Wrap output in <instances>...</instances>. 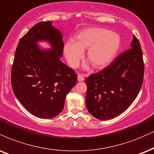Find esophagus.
<instances>
[{
    "label": "esophagus",
    "instance_id": "esophagus-1",
    "mask_svg": "<svg viewBox=\"0 0 154 154\" xmlns=\"http://www.w3.org/2000/svg\"><path fill=\"white\" fill-rule=\"evenodd\" d=\"M77 79H78L79 82H82V81H83L85 79L84 76L81 75V74H79V75H77Z\"/></svg>",
    "mask_w": 154,
    "mask_h": 154
}]
</instances>
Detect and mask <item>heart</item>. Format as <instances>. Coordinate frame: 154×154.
I'll use <instances>...</instances> for the list:
<instances>
[{
  "label": "heart",
  "mask_w": 154,
  "mask_h": 154,
  "mask_svg": "<svg viewBox=\"0 0 154 154\" xmlns=\"http://www.w3.org/2000/svg\"><path fill=\"white\" fill-rule=\"evenodd\" d=\"M120 45V36L116 33L99 27L83 29L77 35L75 41L69 40L64 48L68 64L72 67L78 65L83 56V51L88 49L86 59L96 69H100L110 64L117 54ZM88 64H85L87 68Z\"/></svg>",
  "instance_id": "heart-1"
}]
</instances>
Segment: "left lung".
Returning a JSON list of instances; mask_svg holds the SVG:
<instances>
[{"instance_id": "1", "label": "left lung", "mask_w": 154, "mask_h": 154, "mask_svg": "<svg viewBox=\"0 0 154 154\" xmlns=\"http://www.w3.org/2000/svg\"><path fill=\"white\" fill-rule=\"evenodd\" d=\"M131 47L104 69L85 79L87 108L97 119L108 120L121 114L139 93L144 63L140 42L136 36H133Z\"/></svg>"}]
</instances>
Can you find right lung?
<instances>
[{
  "instance_id": "right-lung-1",
  "label": "right lung",
  "mask_w": 154,
  "mask_h": 154,
  "mask_svg": "<svg viewBox=\"0 0 154 154\" xmlns=\"http://www.w3.org/2000/svg\"><path fill=\"white\" fill-rule=\"evenodd\" d=\"M46 40L51 49H41ZM62 34L51 22L34 25L20 39L11 69V85L22 105L36 117L49 119L64 108L66 96L77 81V74L61 62Z\"/></svg>"
}]
</instances>
